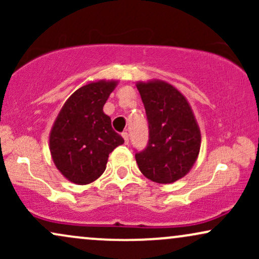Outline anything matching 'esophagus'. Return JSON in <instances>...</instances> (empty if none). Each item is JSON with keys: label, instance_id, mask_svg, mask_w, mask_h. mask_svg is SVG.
<instances>
[{"label": "esophagus", "instance_id": "1", "mask_svg": "<svg viewBox=\"0 0 259 259\" xmlns=\"http://www.w3.org/2000/svg\"><path fill=\"white\" fill-rule=\"evenodd\" d=\"M121 136H123L124 142H125V144H129V134H127L126 132H124L123 134H121Z\"/></svg>", "mask_w": 259, "mask_h": 259}]
</instances>
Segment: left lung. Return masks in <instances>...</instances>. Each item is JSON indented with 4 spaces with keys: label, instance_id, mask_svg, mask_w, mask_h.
<instances>
[{
    "label": "left lung",
    "instance_id": "1",
    "mask_svg": "<svg viewBox=\"0 0 259 259\" xmlns=\"http://www.w3.org/2000/svg\"><path fill=\"white\" fill-rule=\"evenodd\" d=\"M148 120L147 147L135 154L140 171L158 184H171L189 173L200 153L201 132L191 106L163 80L136 82Z\"/></svg>",
    "mask_w": 259,
    "mask_h": 259
}]
</instances>
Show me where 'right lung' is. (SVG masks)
Returning <instances> with one entry per match:
<instances>
[{
  "mask_svg": "<svg viewBox=\"0 0 259 259\" xmlns=\"http://www.w3.org/2000/svg\"><path fill=\"white\" fill-rule=\"evenodd\" d=\"M118 80H97L79 88L59 111L50 133L53 163L65 179L86 185L106 170L109 153L124 144L103 106Z\"/></svg>",
  "mask_w": 259,
  "mask_h": 259,
  "instance_id": "1",
  "label": "right lung"
}]
</instances>
